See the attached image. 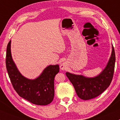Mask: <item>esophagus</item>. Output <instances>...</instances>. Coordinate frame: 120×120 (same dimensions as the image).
I'll list each match as a JSON object with an SVG mask.
<instances>
[{
  "label": "esophagus",
  "mask_w": 120,
  "mask_h": 120,
  "mask_svg": "<svg viewBox=\"0 0 120 120\" xmlns=\"http://www.w3.org/2000/svg\"><path fill=\"white\" fill-rule=\"evenodd\" d=\"M60 68L61 70H64V69H65V68H66L65 64H61V65H60Z\"/></svg>",
  "instance_id": "esophagus-1"
}]
</instances>
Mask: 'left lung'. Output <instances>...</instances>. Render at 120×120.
<instances>
[{
	"mask_svg": "<svg viewBox=\"0 0 120 120\" xmlns=\"http://www.w3.org/2000/svg\"><path fill=\"white\" fill-rule=\"evenodd\" d=\"M116 56L113 46L111 56L103 71L98 76L87 78L67 72L66 75L74 87L76 94L83 100H90L100 95L111 84L114 74Z\"/></svg>",
	"mask_w": 120,
	"mask_h": 120,
	"instance_id": "obj_1",
	"label": "left lung"
}]
</instances>
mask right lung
Here are the masks:
<instances>
[{
    "mask_svg": "<svg viewBox=\"0 0 120 120\" xmlns=\"http://www.w3.org/2000/svg\"><path fill=\"white\" fill-rule=\"evenodd\" d=\"M11 43L7 48L6 68L13 88L20 97L38 105H46L54 96V78L60 71L58 64L49 65L35 79L24 77L18 70L12 60Z\"/></svg>",
    "mask_w": 120,
    "mask_h": 120,
    "instance_id": "obj_1",
    "label": "right lung"
}]
</instances>
